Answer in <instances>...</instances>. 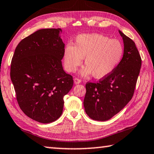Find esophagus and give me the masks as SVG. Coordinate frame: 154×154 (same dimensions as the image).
<instances>
[{"label":"esophagus","mask_w":154,"mask_h":154,"mask_svg":"<svg viewBox=\"0 0 154 154\" xmlns=\"http://www.w3.org/2000/svg\"><path fill=\"white\" fill-rule=\"evenodd\" d=\"M81 82H82V81H81L79 79H78V78H75L74 79V83L75 85L79 84V83H80Z\"/></svg>","instance_id":"esophagus-1"}]
</instances>
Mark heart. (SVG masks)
Listing matches in <instances>:
<instances>
[{
	"label": "heart",
	"mask_w": 154,
	"mask_h": 154,
	"mask_svg": "<svg viewBox=\"0 0 154 154\" xmlns=\"http://www.w3.org/2000/svg\"><path fill=\"white\" fill-rule=\"evenodd\" d=\"M123 47L119 40L98 33L82 34L75 39L74 46L68 44L64 49L63 63L66 71L74 72L82 65L83 77L93 75L103 78L110 74L119 65L123 55Z\"/></svg>",
	"instance_id": "obj_1"
}]
</instances>
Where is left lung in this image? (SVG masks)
<instances>
[{
    "mask_svg": "<svg viewBox=\"0 0 154 154\" xmlns=\"http://www.w3.org/2000/svg\"><path fill=\"white\" fill-rule=\"evenodd\" d=\"M123 57L115 69L97 83L88 82L83 100L86 114L95 121H106L119 113L133 96L141 66L135 44L121 31Z\"/></svg>",
    "mask_w": 154,
    "mask_h": 154,
    "instance_id": "8db88e82",
    "label": "left lung"
}]
</instances>
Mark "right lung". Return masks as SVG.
Returning a JSON list of instances; mask_svg holds the SVG:
<instances>
[{
    "label": "right lung",
    "instance_id": "1",
    "mask_svg": "<svg viewBox=\"0 0 154 154\" xmlns=\"http://www.w3.org/2000/svg\"><path fill=\"white\" fill-rule=\"evenodd\" d=\"M62 29H42L22 40L11 60V79L21 110L35 121L50 123L63 113V97L73 85L63 70Z\"/></svg>",
    "mask_w": 154,
    "mask_h": 154
}]
</instances>
